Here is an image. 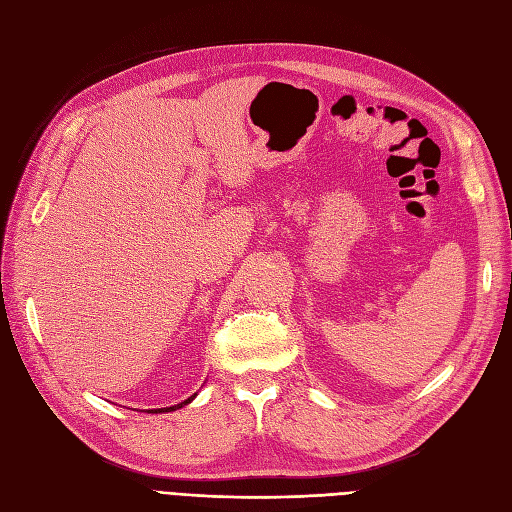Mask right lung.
Here are the masks:
<instances>
[{
    "label": "right lung",
    "instance_id": "add662e5",
    "mask_svg": "<svg viewBox=\"0 0 512 512\" xmlns=\"http://www.w3.org/2000/svg\"><path fill=\"white\" fill-rule=\"evenodd\" d=\"M194 397H196V395H192L190 399H185V401H183V404H179V406H173V408H160V410H149V412H153V414H156V412H173V410H177V408H183L185 404H190V401H192Z\"/></svg>",
    "mask_w": 512,
    "mask_h": 512
}]
</instances>
